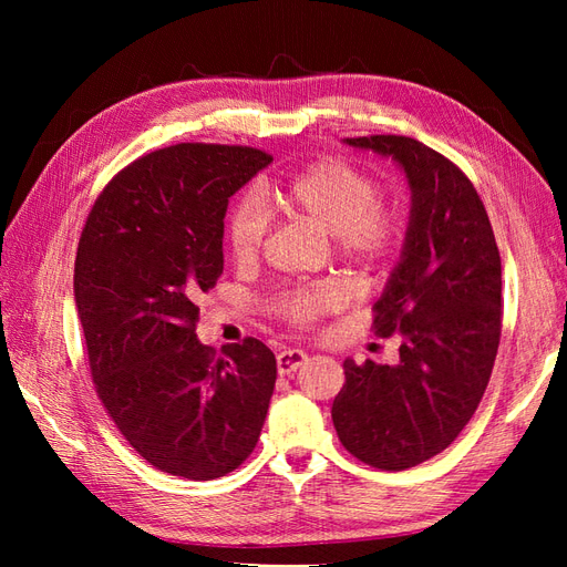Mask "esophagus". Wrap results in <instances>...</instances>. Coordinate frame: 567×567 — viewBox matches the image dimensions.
Instances as JSON below:
<instances>
[{
	"instance_id": "1",
	"label": "esophagus",
	"mask_w": 567,
	"mask_h": 567,
	"mask_svg": "<svg viewBox=\"0 0 567 567\" xmlns=\"http://www.w3.org/2000/svg\"><path fill=\"white\" fill-rule=\"evenodd\" d=\"M307 362V354L300 350H281L277 354V371L279 375H290L293 371H298L302 364Z\"/></svg>"
}]
</instances>
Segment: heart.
I'll return each mask as SVG.
<instances>
[{"instance_id": "obj_1", "label": "heart", "mask_w": 567, "mask_h": 567, "mask_svg": "<svg viewBox=\"0 0 567 567\" xmlns=\"http://www.w3.org/2000/svg\"><path fill=\"white\" fill-rule=\"evenodd\" d=\"M379 184L346 158H321L298 169L286 182L269 186L267 200L286 217L333 236L342 260L367 271L383 267L398 252L406 217L398 203L375 198ZM269 217L255 196L238 198L227 217V246L238 265L260 257ZM346 293L336 284L290 286L271 298V310L290 326L307 329L321 317L338 312Z\"/></svg>"}]
</instances>
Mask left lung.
Here are the masks:
<instances>
[{
  "instance_id": "1",
  "label": "left lung",
  "mask_w": 567,
  "mask_h": 567,
  "mask_svg": "<svg viewBox=\"0 0 567 567\" xmlns=\"http://www.w3.org/2000/svg\"><path fill=\"white\" fill-rule=\"evenodd\" d=\"M346 142L404 167L411 217L373 305V333L400 340V362L346 359L331 416L352 456L406 471L447 450L483 400L502 338V257L483 200L450 158L400 134Z\"/></svg>"
}]
</instances>
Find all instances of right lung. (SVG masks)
<instances>
[{"label": "right lung", "mask_w": 567, "mask_h": 567, "mask_svg": "<svg viewBox=\"0 0 567 567\" xmlns=\"http://www.w3.org/2000/svg\"><path fill=\"white\" fill-rule=\"evenodd\" d=\"M271 163L267 151L175 144L104 186L75 255V305L92 381L130 447L153 468L215 480L250 456L277 383L262 340L196 338V298L225 257L229 198Z\"/></svg>", "instance_id": "1"}]
</instances>
